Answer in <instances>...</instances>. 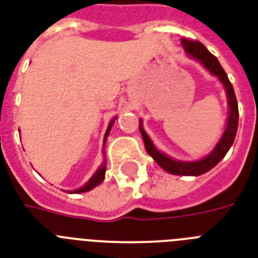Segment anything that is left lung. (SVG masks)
Returning <instances> with one entry per match:
<instances>
[{
	"label": "left lung",
	"mask_w": 258,
	"mask_h": 258,
	"mask_svg": "<svg viewBox=\"0 0 258 258\" xmlns=\"http://www.w3.org/2000/svg\"><path fill=\"white\" fill-rule=\"evenodd\" d=\"M182 45H183L184 50L190 56L200 60L204 64L205 68H208L213 75L218 76V79L225 86L226 93H228L230 113H229L228 125H226L224 135L221 138V141L218 142V145L216 146V149L213 150L212 153L204 159L197 162H178L159 153L154 147L153 142L150 141V138L147 137L145 130L142 128V125L139 127V130H141L142 138H143V142H145L146 151L149 153V155L154 158V161L157 162L162 169L166 170L170 174H175V175H201V174H205L206 171L213 169L214 166L218 165V162L226 155L229 149L232 147L234 138H236L237 128H238V104H237L236 93H234L232 83L229 82L228 75L224 71V68L221 67L220 61L217 60L216 56L210 53L206 49V46L204 44H201L200 41H197V40H188V38L183 37L182 38Z\"/></svg>",
	"instance_id": "left-lung-1"
}]
</instances>
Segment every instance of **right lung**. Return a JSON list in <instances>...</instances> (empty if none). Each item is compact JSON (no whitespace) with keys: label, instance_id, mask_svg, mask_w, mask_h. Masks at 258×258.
<instances>
[{"label":"right lung","instance_id":"1","mask_svg":"<svg viewBox=\"0 0 258 258\" xmlns=\"http://www.w3.org/2000/svg\"><path fill=\"white\" fill-rule=\"evenodd\" d=\"M112 124H113V120L109 123L108 128H107V131H105L104 143H105V139H107V135L109 134V130H111V127H112ZM104 174H105V165H103L100 169L97 170L96 174H95V175L88 180V183H87L86 186H83V187L79 188V190H75L74 192H86V191H89V190H92L93 187H96L97 184H100L101 182H103V179H104Z\"/></svg>","mask_w":258,"mask_h":258}]
</instances>
